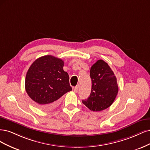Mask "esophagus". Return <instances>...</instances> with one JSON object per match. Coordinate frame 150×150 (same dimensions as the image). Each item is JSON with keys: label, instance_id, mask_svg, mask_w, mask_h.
Listing matches in <instances>:
<instances>
[{"label": "esophagus", "instance_id": "34e87169", "mask_svg": "<svg viewBox=\"0 0 150 150\" xmlns=\"http://www.w3.org/2000/svg\"><path fill=\"white\" fill-rule=\"evenodd\" d=\"M79 86L77 85V86H75V87L74 88V91H75V93L78 92V91H79Z\"/></svg>", "mask_w": 150, "mask_h": 150}]
</instances>
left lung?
<instances>
[{"label": "left lung", "mask_w": 150, "mask_h": 150, "mask_svg": "<svg viewBox=\"0 0 150 150\" xmlns=\"http://www.w3.org/2000/svg\"><path fill=\"white\" fill-rule=\"evenodd\" d=\"M91 90L87 100H83L86 107L99 112L110 107L118 92L117 78L107 63L98 60L90 69Z\"/></svg>", "instance_id": "1"}]
</instances>
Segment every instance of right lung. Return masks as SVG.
<instances>
[{"mask_svg":"<svg viewBox=\"0 0 150 150\" xmlns=\"http://www.w3.org/2000/svg\"><path fill=\"white\" fill-rule=\"evenodd\" d=\"M64 62L52 55L38 58L28 69L25 77L27 93L42 109H50L60 98L72 90L69 75L63 69Z\"/></svg>","mask_w":150,"mask_h":150,"instance_id":"add662e5","label":"right lung"}]
</instances>
